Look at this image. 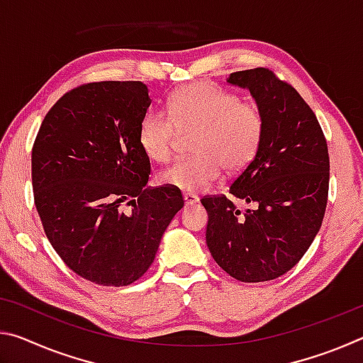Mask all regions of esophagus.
<instances>
[{
    "label": "esophagus",
    "instance_id": "34e87169",
    "mask_svg": "<svg viewBox=\"0 0 363 363\" xmlns=\"http://www.w3.org/2000/svg\"><path fill=\"white\" fill-rule=\"evenodd\" d=\"M199 201H200V199H199V196H196L195 194H190V192L184 194V203H186L187 206H190V205H195V203H199Z\"/></svg>",
    "mask_w": 363,
    "mask_h": 363
}]
</instances>
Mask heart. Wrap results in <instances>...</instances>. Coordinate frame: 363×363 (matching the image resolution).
I'll list each match as a JSON object with an SVG mask.
<instances>
[{
	"label": "heart",
	"instance_id": "heart-1",
	"mask_svg": "<svg viewBox=\"0 0 363 363\" xmlns=\"http://www.w3.org/2000/svg\"><path fill=\"white\" fill-rule=\"evenodd\" d=\"M196 130L195 157L177 160L158 173L163 186L182 192H200L220 176L223 167L238 173L248 167L264 138V115L255 102L208 82H196L174 91L168 115L147 113L139 125V145L152 162L171 157L177 131Z\"/></svg>",
	"mask_w": 363,
	"mask_h": 363
}]
</instances>
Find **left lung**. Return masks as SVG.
Here are the masks:
<instances>
[{
	"label": "left lung",
	"mask_w": 363,
	"mask_h": 363,
	"mask_svg": "<svg viewBox=\"0 0 363 363\" xmlns=\"http://www.w3.org/2000/svg\"><path fill=\"white\" fill-rule=\"evenodd\" d=\"M264 115V138L229 194L251 205L240 211L225 195H205L206 245L230 277L256 284L296 266L327 210L330 157L315 113L290 83L266 67L230 73Z\"/></svg>",
	"instance_id": "obj_1"
}]
</instances>
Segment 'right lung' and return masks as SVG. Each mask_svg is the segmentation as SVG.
Listing matches in <instances>:
<instances>
[{
	"mask_svg": "<svg viewBox=\"0 0 363 363\" xmlns=\"http://www.w3.org/2000/svg\"><path fill=\"white\" fill-rule=\"evenodd\" d=\"M152 99L143 82L79 84L54 104L32 149L36 211L67 267L102 286L139 280L155 259L181 190L147 187L139 125Z\"/></svg>",
	"mask_w": 363,
	"mask_h": 363,
	"instance_id": "add662e5",
	"label": "right lung"
}]
</instances>
